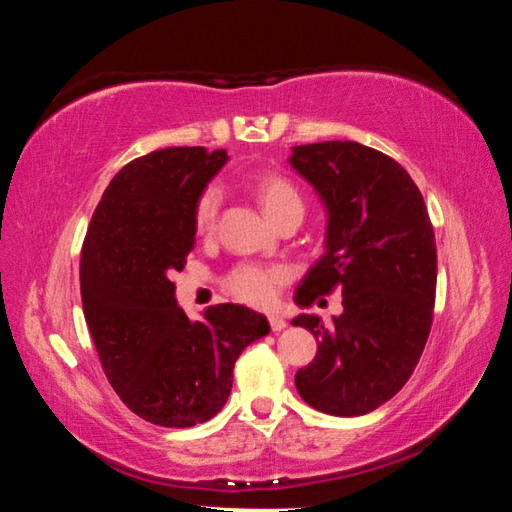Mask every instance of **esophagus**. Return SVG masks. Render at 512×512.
I'll list each match as a JSON object with an SVG mask.
<instances>
[{
	"label": "esophagus",
	"mask_w": 512,
	"mask_h": 512,
	"mask_svg": "<svg viewBox=\"0 0 512 512\" xmlns=\"http://www.w3.org/2000/svg\"><path fill=\"white\" fill-rule=\"evenodd\" d=\"M268 325H271L273 332H282L284 327H287V320H284L282 316H268Z\"/></svg>",
	"instance_id": "34e87169"
}]
</instances>
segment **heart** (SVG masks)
Wrapping results in <instances>:
<instances>
[{"mask_svg":"<svg viewBox=\"0 0 512 512\" xmlns=\"http://www.w3.org/2000/svg\"><path fill=\"white\" fill-rule=\"evenodd\" d=\"M257 201L262 203L264 212L273 223L289 212H305L302 196L289 178L266 173L255 180ZM221 207V189L210 185L203 189L194 207V228L198 235L212 232L216 223V214ZM287 282V271L282 266H262V264H241L225 280V289L241 302L255 307L273 305L280 287Z\"/></svg>","mask_w":512,"mask_h":512,"instance_id":"heart-1","label":"heart"}]
</instances>
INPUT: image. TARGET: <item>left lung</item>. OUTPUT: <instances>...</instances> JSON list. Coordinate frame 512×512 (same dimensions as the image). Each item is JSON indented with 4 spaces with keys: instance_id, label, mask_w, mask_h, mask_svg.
I'll list each match as a JSON object with an SVG mask.
<instances>
[{
    "instance_id": "left-lung-1",
    "label": "left lung",
    "mask_w": 512,
    "mask_h": 512,
    "mask_svg": "<svg viewBox=\"0 0 512 512\" xmlns=\"http://www.w3.org/2000/svg\"><path fill=\"white\" fill-rule=\"evenodd\" d=\"M289 162L327 212L325 255L296 302L343 291L332 325L316 314L291 320L318 339L296 388L316 411L366 415L400 393L429 339L438 259L427 205L400 162L359 142L293 146Z\"/></svg>"
}]
</instances>
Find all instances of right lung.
<instances>
[{
	"instance_id": "1",
	"label": "right lung",
	"mask_w": 512,
	"mask_h": 512,
	"mask_svg": "<svg viewBox=\"0 0 512 512\" xmlns=\"http://www.w3.org/2000/svg\"><path fill=\"white\" fill-rule=\"evenodd\" d=\"M228 153L173 146L128 162L103 192L81 250V298L110 386L128 409L160 427H194L223 409L232 368L271 332L244 305L189 320L173 271L196 241L194 207Z\"/></svg>"
}]
</instances>
